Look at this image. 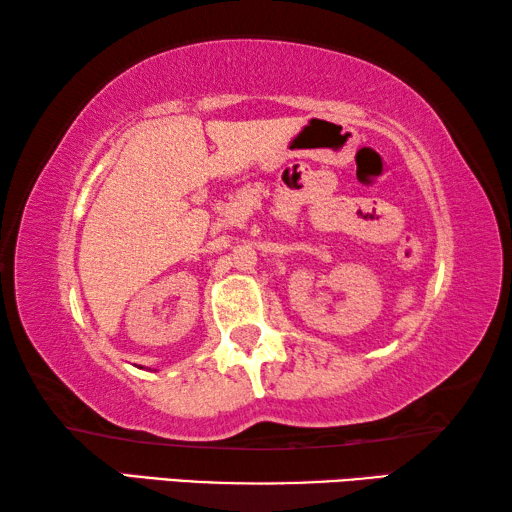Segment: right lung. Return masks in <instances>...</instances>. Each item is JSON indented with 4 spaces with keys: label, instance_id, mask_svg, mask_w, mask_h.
Masks as SVG:
<instances>
[{
    "label": "right lung",
    "instance_id": "obj_1",
    "mask_svg": "<svg viewBox=\"0 0 512 512\" xmlns=\"http://www.w3.org/2000/svg\"><path fill=\"white\" fill-rule=\"evenodd\" d=\"M140 368H142V366H140Z\"/></svg>",
    "mask_w": 512,
    "mask_h": 512
}]
</instances>
